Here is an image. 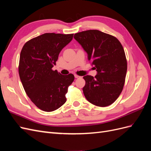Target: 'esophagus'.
Returning <instances> with one entry per match:
<instances>
[{"mask_svg": "<svg viewBox=\"0 0 151 151\" xmlns=\"http://www.w3.org/2000/svg\"><path fill=\"white\" fill-rule=\"evenodd\" d=\"M74 77H75V78H79V77H81L77 75V74H74Z\"/></svg>", "mask_w": 151, "mask_h": 151, "instance_id": "esophagus-1", "label": "esophagus"}]
</instances>
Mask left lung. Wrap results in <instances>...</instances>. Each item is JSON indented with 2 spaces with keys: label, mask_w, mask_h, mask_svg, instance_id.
<instances>
[{
  "label": "left lung",
  "mask_w": 151,
  "mask_h": 151,
  "mask_svg": "<svg viewBox=\"0 0 151 151\" xmlns=\"http://www.w3.org/2000/svg\"><path fill=\"white\" fill-rule=\"evenodd\" d=\"M74 38L97 71L94 77H83L86 98L96 106H109L119 96L125 84L127 63L122 44L114 36L94 29L76 33Z\"/></svg>",
  "instance_id": "1"
}]
</instances>
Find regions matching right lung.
<instances>
[{"label":"right lung","instance_id":"1","mask_svg":"<svg viewBox=\"0 0 151 151\" xmlns=\"http://www.w3.org/2000/svg\"><path fill=\"white\" fill-rule=\"evenodd\" d=\"M73 35L45 33L30 40L22 48L19 64L21 81L31 101L43 111H55L66 102L65 94L74 76L62 75L52 68Z\"/></svg>","mask_w":151,"mask_h":151}]
</instances>
